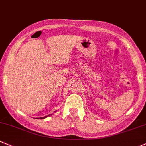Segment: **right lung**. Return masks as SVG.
Here are the masks:
<instances>
[{"mask_svg":"<svg viewBox=\"0 0 146 146\" xmlns=\"http://www.w3.org/2000/svg\"><path fill=\"white\" fill-rule=\"evenodd\" d=\"M52 115V114H50V115H47V116H45V117H40V118H36V119H45V118H46V117H48V116H51Z\"/></svg>","mask_w":146,"mask_h":146,"instance_id":"obj_1","label":"right lung"}]
</instances>
